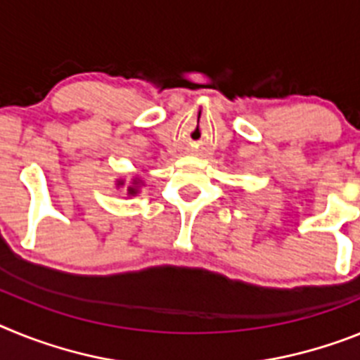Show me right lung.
Returning <instances> with one entry per match:
<instances>
[{
  "instance_id": "1",
  "label": "right lung",
  "mask_w": 360,
  "mask_h": 360,
  "mask_svg": "<svg viewBox=\"0 0 360 360\" xmlns=\"http://www.w3.org/2000/svg\"><path fill=\"white\" fill-rule=\"evenodd\" d=\"M120 184H123L120 181ZM137 184H139V179H134L132 181V186H128V193H130V195H134V193H137Z\"/></svg>"
}]
</instances>
